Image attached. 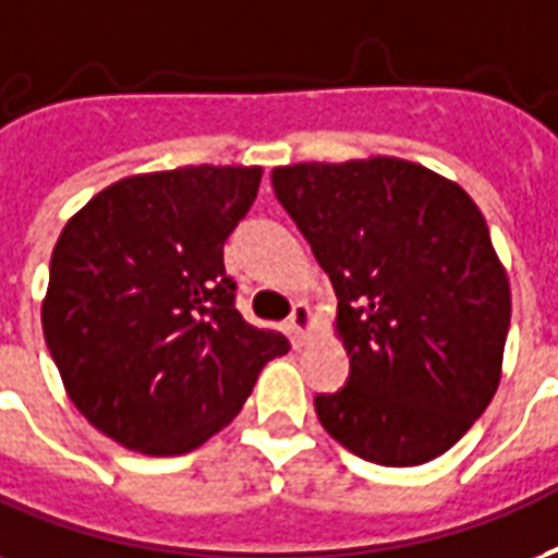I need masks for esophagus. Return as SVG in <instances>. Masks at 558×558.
<instances>
[{"label":"esophagus","mask_w":558,"mask_h":558,"mask_svg":"<svg viewBox=\"0 0 558 558\" xmlns=\"http://www.w3.org/2000/svg\"><path fill=\"white\" fill-rule=\"evenodd\" d=\"M310 325H313V310H310L304 301H298L295 307H292V313H289V330H292V336H295L298 342L307 339Z\"/></svg>","instance_id":"obj_1"}]
</instances>
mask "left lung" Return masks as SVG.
<instances>
[{
    "label": "left lung",
    "mask_w": 558,
    "mask_h": 558,
    "mask_svg": "<svg viewBox=\"0 0 558 558\" xmlns=\"http://www.w3.org/2000/svg\"><path fill=\"white\" fill-rule=\"evenodd\" d=\"M271 186L339 298L351 372L322 427L407 468L457 445L495 398L509 280L462 186L398 157L278 166Z\"/></svg>",
    "instance_id": "left-lung-1"
}]
</instances>
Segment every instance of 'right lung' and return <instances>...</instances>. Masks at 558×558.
<instances>
[{"label": "right lung", "instance_id": "obj_1", "mask_svg": "<svg viewBox=\"0 0 558 558\" xmlns=\"http://www.w3.org/2000/svg\"><path fill=\"white\" fill-rule=\"evenodd\" d=\"M260 166H184L101 190L49 263L43 333L72 403L151 457L231 424L287 336L248 325L225 242L260 190Z\"/></svg>", "mask_w": 558, "mask_h": 558}]
</instances>
